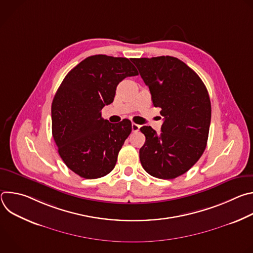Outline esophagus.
I'll return each instance as SVG.
<instances>
[{
	"mask_svg": "<svg viewBox=\"0 0 253 253\" xmlns=\"http://www.w3.org/2000/svg\"><path fill=\"white\" fill-rule=\"evenodd\" d=\"M140 129V126L138 124H135V123H132V131L133 132H138Z\"/></svg>",
	"mask_w": 253,
	"mask_h": 253,
	"instance_id": "34e87169",
	"label": "esophagus"
}]
</instances>
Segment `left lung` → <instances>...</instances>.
<instances>
[{"label": "left lung", "instance_id": "1", "mask_svg": "<svg viewBox=\"0 0 253 253\" xmlns=\"http://www.w3.org/2000/svg\"><path fill=\"white\" fill-rule=\"evenodd\" d=\"M164 117L161 133L143 126L142 167L151 176L174 179L187 172L203 154L208 139L211 103L195 72L171 56L132 59Z\"/></svg>", "mask_w": 253, "mask_h": 253}]
</instances>
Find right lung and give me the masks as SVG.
I'll return each mask as SVG.
<instances>
[{
	"mask_svg": "<svg viewBox=\"0 0 253 253\" xmlns=\"http://www.w3.org/2000/svg\"><path fill=\"white\" fill-rule=\"evenodd\" d=\"M138 75L127 58L90 56L72 69L52 103V134L58 152L80 177L96 179L110 173L132 131L131 121L110 123L101 116L113 102L117 85Z\"/></svg>",
	"mask_w": 253,
	"mask_h": 253,
	"instance_id": "add662e5",
	"label": "right lung"
}]
</instances>
